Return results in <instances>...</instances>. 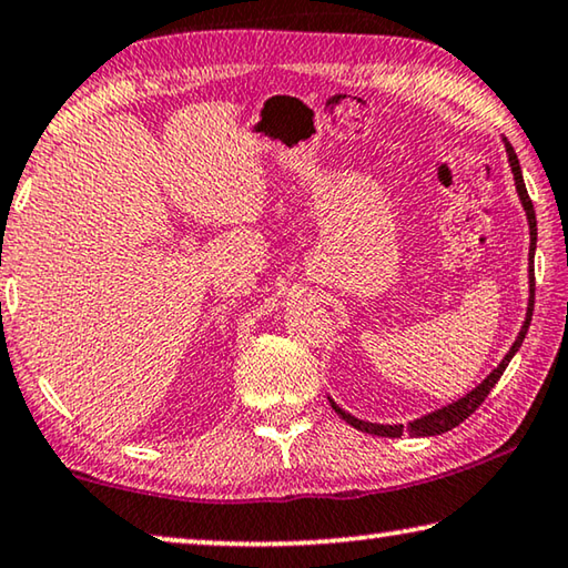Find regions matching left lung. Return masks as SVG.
<instances>
[{"label":"left lung","mask_w":568,"mask_h":568,"mask_svg":"<svg viewBox=\"0 0 568 568\" xmlns=\"http://www.w3.org/2000/svg\"><path fill=\"white\" fill-rule=\"evenodd\" d=\"M504 145H506V155H508V165H510V173H514V185H516V193H518V201L520 206H524L526 211V221H528V236H531V246H528V304H526V320L524 324H520V332L514 345H510V349L504 355V359L498 362V367L494 372H488L486 379H483L480 385H476L470 389V393H466L458 399H453V403L438 407V410L427 413L423 417H415V420H410L407 425H383V423H367V420H359V417L349 415L347 410H342V407L334 403L332 397L329 405L332 410L337 413L342 420L349 423L352 427H357V430L362 433H369V435H379V438H399L403 435V430H407L413 435V438H430V435H443L453 430V427H458L466 417H470L473 413L478 410V407L483 405V399L488 397L490 389L496 387V383L500 379V375H504L508 362L514 359L516 352L520 349V345H524L526 339V332H528V324H531V317H534V290H536V278H534V256H536V211H534V203L531 199H528V191H526V183H524V173H520V165H518V158H516V151L510 148V143L504 138Z\"/></svg>","instance_id":"1"}]
</instances>
